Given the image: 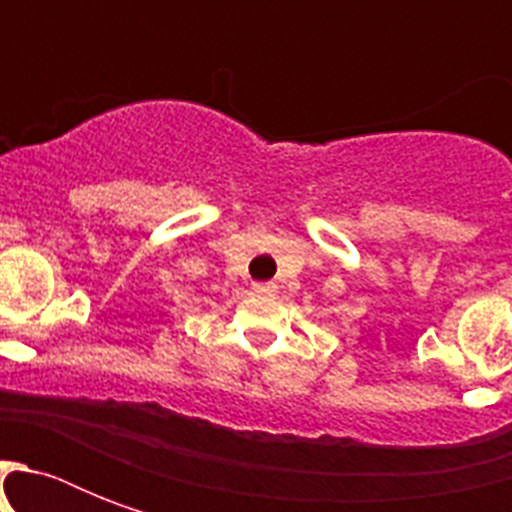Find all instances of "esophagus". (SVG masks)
I'll list each match as a JSON object with an SVG mask.
<instances>
[{"mask_svg":"<svg viewBox=\"0 0 512 512\" xmlns=\"http://www.w3.org/2000/svg\"><path fill=\"white\" fill-rule=\"evenodd\" d=\"M276 284H273V281H257V284H252V292H255V295H265V297H271V295H276Z\"/></svg>","mask_w":512,"mask_h":512,"instance_id":"1","label":"esophagus"}]
</instances>
